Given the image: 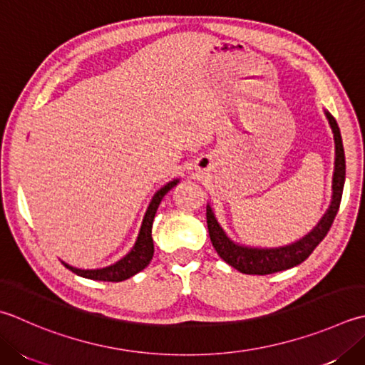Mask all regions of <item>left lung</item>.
Here are the masks:
<instances>
[{
  "label": "left lung",
  "mask_w": 365,
  "mask_h": 365,
  "mask_svg": "<svg viewBox=\"0 0 365 365\" xmlns=\"http://www.w3.org/2000/svg\"><path fill=\"white\" fill-rule=\"evenodd\" d=\"M326 118L329 121L331 130L334 133L335 142V161H334V177H332V199L327 212L319 220V223L313 230L304 235L301 240L289 244L287 247L278 248H255L239 245L227 237L223 227L215 218L212 207L207 204V227L213 248L217 250L220 258L226 261L230 266L237 269L242 274L248 275H267L275 274L280 270H287L304 262L318 247L321 240L326 237L337 215L341 192L345 185V152L341 144V135L339 125L329 112H324Z\"/></svg>",
  "instance_id": "obj_1"
}]
</instances>
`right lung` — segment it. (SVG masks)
I'll return each mask as SVG.
<instances>
[{"label": "right lung", "mask_w": 365, "mask_h": 365, "mask_svg": "<svg viewBox=\"0 0 365 365\" xmlns=\"http://www.w3.org/2000/svg\"><path fill=\"white\" fill-rule=\"evenodd\" d=\"M177 183H178V178L166 183L161 190L155 192L152 202H150L148 209L145 212V217L142 220L138 240H135L131 252L128 253L125 258H121L115 264H112V266L104 267V269L83 270L63 262L64 266H66L69 270H73V272L77 275H81L83 278H90V280H99V282H123L126 278L140 272L142 269H145L150 264V261H152L153 252H155L153 239H152V226H153L155 213L158 210V205L161 202V199L164 197V195H166L170 188H174Z\"/></svg>", "instance_id": "add662e5"}]
</instances>
